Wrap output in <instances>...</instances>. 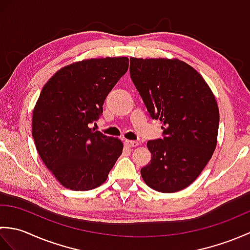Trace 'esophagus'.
Returning <instances> with one entry per match:
<instances>
[{"instance_id": "1", "label": "esophagus", "mask_w": 250, "mask_h": 250, "mask_svg": "<svg viewBox=\"0 0 250 250\" xmlns=\"http://www.w3.org/2000/svg\"><path fill=\"white\" fill-rule=\"evenodd\" d=\"M125 145L126 147H129V148H133V147H137V146H139L140 143L136 142V141H128V140H125Z\"/></svg>"}]
</instances>
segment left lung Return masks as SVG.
<instances>
[{
	"label": "left lung",
	"instance_id": "8db88e82",
	"mask_svg": "<svg viewBox=\"0 0 250 250\" xmlns=\"http://www.w3.org/2000/svg\"><path fill=\"white\" fill-rule=\"evenodd\" d=\"M130 76L163 137L148 141L151 161L141 169L158 192L183 190L198 178L217 144L219 110L200 74L169 59H130Z\"/></svg>",
	"mask_w": 250,
	"mask_h": 250
}]
</instances>
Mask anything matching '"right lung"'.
<instances>
[{
	"mask_svg": "<svg viewBox=\"0 0 250 250\" xmlns=\"http://www.w3.org/2000/svg\"><path fill=\"white\" fill-rule=\"evenodd\" d=\"M129 67V59L76 62L43 87L33 110L32 135L47 168L65 188L91 190L107 179L122 153L120 140L90 129L104 101Z\"/></svg>",
	"mask_w": 250,
	"mask_h": 250,
	"instance_id": "1",
	"label": "right lung"
}]
</instances>
